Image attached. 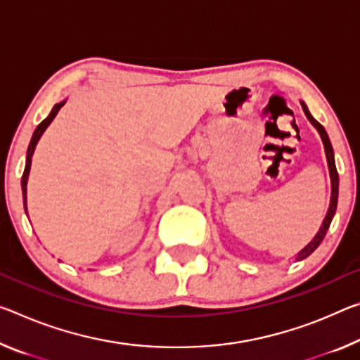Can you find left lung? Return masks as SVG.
I'll return each mask as SVG.
<instances>
[{
    "label": "left lung",
    "mask_w": 360,
    "mask_h": 360,
    "mask_svg": "<svg viewBox=\"0 0 360 360\" xmlns=\"http://www.w3.org/2000/svg\"><path fill=\"white\" fill-rule=\"evenodd\" d=\"M301 105H303V110H304V113H306V117L309 118V122L314 124V127L317 128L319 134H321L322 142H323V147H325V155H327L328 169H330V179H332V200H330V208H328V213H327V216H325V219H323V224H322V227H321V229H319L317 236L312 238L311 243L307 245L306 248L301 250V252L298 253V256H296V259H298V261H300V259H304V258H307V256H309V255L314 252V250H316V248L319 247V245L322 243L323 237H325V233H327L328 227H330V222H332L333 216H335L336 205H338V186H340V179H338V171H336V167H335V155H333V147H332V142H330V139H328V134H327V131H325V128L322 127V124L319 123L317 120L311 115L309 110H307V107H306L304 102H301Z\"/></svg>",
    "instance_id": "8db88e82"
}]
</instances>
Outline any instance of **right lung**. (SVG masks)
<instances>
[{
    "label": "right lung",
    "instance_id": "right-lung-1",
    "mask_svg": "<svg viewBox=\"0 0 360 360\" xmlns=\"http://www.w3.org/2000/svg\"><path fill=\"white\" fill-rule=\"evenodd\" d=\"M65 102H60V104H56L53 110H51L49 115L43 120L41 123L38 124L35 133L32 136V141L30 144H28V150H27V162H25V169H24V174H22V195H24V207L27 211V179H28V173H30V165H32V155H33V150H35V146L37 142L41 138V134L44 133V129L49 127V123L53 122L54 117L57 115V112L60 110V107L64 105Z\"/></svg>",
    "mask_w": 360,
    "mask_h": 360
}]
</instances>
